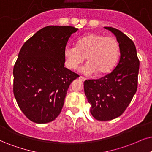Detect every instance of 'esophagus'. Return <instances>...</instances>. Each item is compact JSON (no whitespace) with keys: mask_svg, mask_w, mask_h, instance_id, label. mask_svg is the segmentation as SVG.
I'll return each mask as SVG.
<instances>
[{"mask_svg":"<svg viewBox=\"0 0 152 152\" xmlns=\"http://www.w3.org/2000/svg\"><path fill=\"white\" fill-rule=\"evenodd\" d=\"M79 79L81 80V81H86V78H84V77H83V76H80L79 77Z\"/></svg>","mask_w":152,"mask_h":152,"instance_id":"34e87169","label":"esophagus"}]
</instances>
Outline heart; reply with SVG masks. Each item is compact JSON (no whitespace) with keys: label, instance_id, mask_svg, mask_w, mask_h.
<instances>
[{"label":"heart","instance_id":"obj_1","mask_svg":"<svg viewBox=\"0 0 152 152\" xmlns=\"http://www.w3.org/2000/svg\"><path fill=\"white\" fill-rule=\"evenodd\" d=\"M119 56L118 40L114 36L96 33L78 38L76 46L66 45L64 50L65 65L69 69H76L86 57L88 62L82 69L86 74H108L116 66Z\"/></svg>","mask_w":152,"mask_h":152}]
</instances>
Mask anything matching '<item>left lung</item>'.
<instances>
[{
    "label": "left lung",
    "instance_id": "left-lung-1",
    "mask_svg": "<svg viewBox=\"0 0 152 152\" xmlns=\"http://www.w3.org/2000/svg\"><path fill=\"white\" fill-rule=\"evenodd\" d=\"M104 28L116 36L120 45V59L110 74L84 82V91L91 104L90 113L101 121L120 116L128 107L137 91L140 67L133 41L117 28Z\"/></svg>",
    "mask_w": 152,
    "mask_h": 152
}]
</instances>
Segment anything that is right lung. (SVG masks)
<instances>
[{
  "mask_svg": "<svg viewBox=\"0 0 152 152\" xmlns=\"http://www.w3.org/2000/svg\"><path fill=\"white\" fill-rule=\"evenodd\" d=\"M78 28L48 26L22 45L13 69V93L18 106L36 124L53 121L60 114L67 90L79 77L64 67V50Z\"/></svg>",
  "mask_w": 152,
  "mask_h": 152,
  "instance_id": "obj_1",
  "label": "right lung"
}]
</instances>
